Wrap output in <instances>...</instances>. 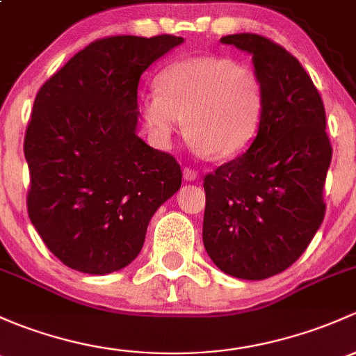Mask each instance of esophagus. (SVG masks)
<instances>
[{
  "label": "esophagus",
  "mask_w": 356,
  "mask_h": 356,
  "mask_svg": "<svg viewBox=\"0 0 356 356\" xmlns=\"http://www.w3.org/2000/svg\"><path fill=\"white\" fill-rule=\"evenodd\" d=\"M183 177H185L186 181H193V179H197V177H199V173L195 170H192V168H185L183 170Z\"/></svg>",
  "instance_id": "34e87169"
}]
</instances>
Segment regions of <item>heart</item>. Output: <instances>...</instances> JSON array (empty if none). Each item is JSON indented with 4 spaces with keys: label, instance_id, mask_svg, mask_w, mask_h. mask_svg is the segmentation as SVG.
<instances>
[{
    "label": "heart",
    "instance_id": "1",
    "mask_svg": "<svg viewBox=\"0 0 356 356\" xmlns=\"http://www.w3.org/2000/svg\"><path fill=\"white\" fill-rule=\"evenodd\" d=\"M159 89L142 97V115L159 144L181 130L197 152L226 159L254 142L264 115V87L254 68L228 56H190L157 76Z\"/></svg>",
    "mask_w": 356,
    "mask_h": 356
}]
</instances>
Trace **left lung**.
<instances>
[{"label":"left lung","mask_w":356,"mask_h":356,"mask_svg":"<svg viewBox=\"0 0 356 356\" xmlns=\"http://www.w3.org/2000/svg\"><path fill=\"white\" fill-rule=\"evenodd\" d=\"M221 42L252 54L264 115L248 151L204 177V247L222 273L259 281L298 260L322 225L332 147L321 94L293 54L257 34Z\"/></svg>","instance_id":"8db88e82"}]
</instances>
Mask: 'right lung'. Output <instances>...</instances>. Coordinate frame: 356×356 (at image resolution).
Listing matches in <instances>:
<instances>
[{"label":"right lung","mask_w":356,"mask_h":356,"mask_svg":"<svg viewBox=\"0 0 356 356\" xmlns=\"http://www.w3.org/2000/svg\"><path fill=\"white\" fill-rule=\"evenodd\" d=\"M177 35L97 39L44 82L24 140L27 211L46 247L86 274L123 269L154 212L181 185L171 154L137 135L142 73Z\"/></svg>","instance_id":"add662e5"}]
</instances>
